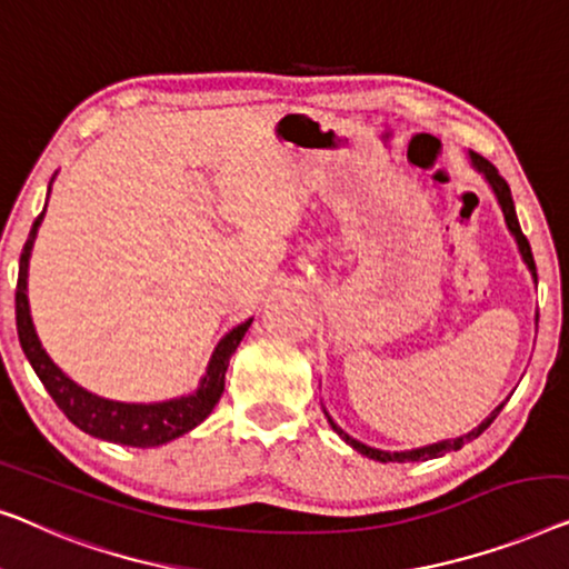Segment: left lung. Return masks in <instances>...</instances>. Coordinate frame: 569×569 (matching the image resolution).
Instances as JSON below:
<instances>
[{
    "mask_svg": "<svg viewBox=\"0 0 569 569\" xmlns=\"http://www.w3.org/2000/svg\"><path fill=\"white\" fill-rule=\"evenodd\" d=\"M469 157H471V164H475V170H477V172H482V174H485V180L490 182L492 193H495V198H498V203H500V208H502V216H506V223H508L510 234H513V237H516V242H518V252H521V258H523V262L528 266V270H531V276H533V281H536V262H533V254H531V244H528V239L523 237V231H521V223H518L516 206H513V196H510L508 182L500 178V172L495 170V164L487 162L485 157L475 154V151H469ZM536 319H539V317H536ZM502 407H506V402L495 407V410L490 412V418H485V420L479 422V426H477L475 430H471V433H467V436L453 438V441H438V443H430V446H422V448H412V451H381V448H371V446H366V443H361V441H356L353 436H348L346 430H342V428L335 426V420L330 418V415H327V410H325V415H327V422H330L335 433H338V436L342 438V441H346L348 446H353L358 453L368 456V459L383 461V463H387V461L405 463V461H428V459H438V456H443V453H448V451H459V448H461L463 443L475 441V438L482 436L485 430L492 426V420L498 418Z\"/></svg>",
    "mask_w": 569,
    "mask_h": 569,
    "instance_id": "8db88e82",
    "label": "left lung"
}]
</instances>
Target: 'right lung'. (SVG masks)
<instances>
[{"label": "right lung", "mask_w": 569, "mask_h": 569, "mask_svg": "<svg viewBox=\"0 0 569 569\" xmlns=\"http://www.w3.org/2000/svg\"><path fill=\"white\" fill-rule=\"evenodd\" d=\"M46 213V208H43ZM43 213L33 221L28 242L22 247L20 254V273H18V291H14V317H18V338L22 346V353L33 366L38 379L43 381L48 395L59 405V410L74 422L79 430L90 433L102 441L133 446V448H151L170 443L174 438L186 436L188 430L211 415V410L223 395V376H227L229 358L234 356L239 342H242L244 332L250 330L252 319L237 325L234 330L227 332L216 346L211 361H208L206 376L198 383L193 395L167 399V402H151V405H131V402H113V399L98 397L77 381H71L67 373L56 366L38 340L33 317H30L28 303V266L30 252H33V242L41 227Z\"/></svg>", "instance_id": "add662e5"}]
</instances>
